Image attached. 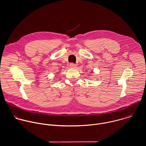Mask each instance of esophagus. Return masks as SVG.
Segmentation results:
<instances>
[{"label":"esophagus","mask_w":146,"mask_h":146,"mask_svg":"<svg viewBox=\"0 0 146 146\" xmlns=\"http://www.w3.org/2000/svg\"><path fill=\"white\" fill-rule=\"evenodd\" d=\"M76 65L74 64H73V63H71L70 64V67L71 68H73V69H74V68H76Z\"/></svg>","instance_id":"obj_1"}]
</instances>
